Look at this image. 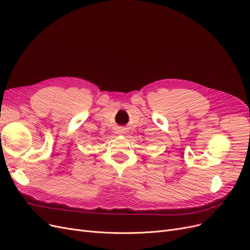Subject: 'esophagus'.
I'll list each match as a JSON object with an SVG mask.
<instances>
[{"instance_id":"esophagus-1","label":"esophagus","mask_w":250,"mask_h":250,"mask_svg":"<svg viewBox=\"0 0 250 250\" xmlns=\"http://www.w3.org/2000/svg\"><path fill=\"white\" fill-rule=\"evenodd\" d=\"M117 134H124V131H123V130H118V131H117Z\"/></svg>"}]
</instances>
